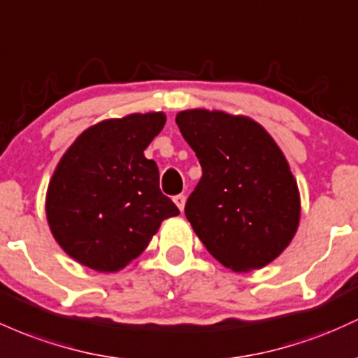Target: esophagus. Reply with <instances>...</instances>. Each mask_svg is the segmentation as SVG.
<instances>
[{"label": "esophagus", "mask_w": 358, "mask_h": 358, "mask_svg": "<svg viewBox=\"0 0 358 358\" xmlns=\"http://www.w3.org/2000/svg\"><path fill=\"white\" fill-rule=\"evenodd\" d=\"M173 202H175V203H176V207H178V209L183 212V209H185V202H187V197H185V195H182V194H180V195H176L175 199H173Z\"/></svg>", "instance_id": "esophagus-1"}]
</instances>
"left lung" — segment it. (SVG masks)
Listing matches in <instances>:
<instances>
[{
  "mask_svg": "<svg viewBox=\"0 0 358 358\" xmlns=\"http://www.w3.org/2000/svg\"><path fill=\"white\" fill-rule=\"evenodd\" d=\"M176 124L202 166L185 215L207 251L234 272L263 268L292 241L301 197L284 152L258 122L192 108Z\"/></svg>",
  "mask_w": 358,
  "mask_h": 358,
  "instance_id": "obj_1",
  "label": "left lung"
}]
</instances>
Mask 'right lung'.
Listing matches in <instances>:
<instances>
[{
    "mask_svg": "<svg viewBox=\"0 0 358 358\" xmlns=\"http://www.w3.org/2000/svg\"><path fill=\"white\" fill-rule=\"evenodd\" d=\"M163 112L101 120L81 132L54 170L45 197L50 233L96 272H119L180 210L159 190L158 164L144 156L164 127Z\"/></svg>",
    "mask_w": 358,
    "mask_h": 358,
    "instance_id": "add662e5",
    "label": "right lung"
}]
</instances>
